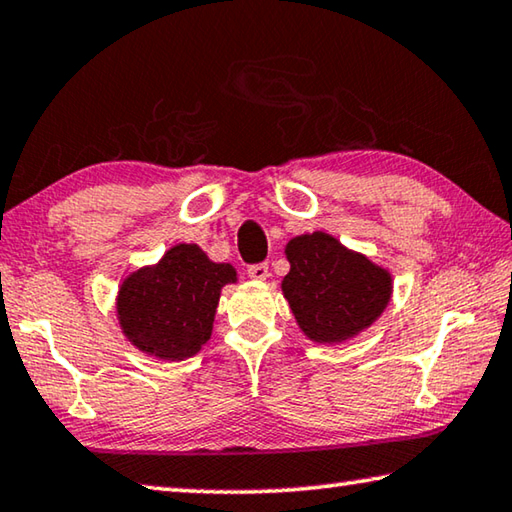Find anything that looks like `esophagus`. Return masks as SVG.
I'll return each instance as SVG.
<instances>
[{"label": "esophagus", "instance_id": "1", "mask_svg": "<svg viewBox=\"0 0 512 512\" xmlns=\"http://www.w3.org/2000/svg\"><path fill=\"white\" fill-rule=\"evenodd\" d=\"M247 272H249L251 279L265 281L267 276H270V267H267V263H256V265H249Z\"/></svg>", "mask_w": 512, "mask_h": 512}]
</instances>
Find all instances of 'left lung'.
Listing matches in <instances>:
<instances>
[{"label":"left lung","mask_w":512,"mask_h":512,"mask_svg":"<svg viewBox=\"0 0 512 512\" xmlns=\"http://www.w3.org/2000/svg\"><path fill=\"white\" fill-rule=\"evenodd\" d=\"M290 272L281 283L299 329L335 345L376 322L392 295V276L370 258L315 231L288 242Z\"/></svg>","instance_id":"left-lung-1"}]
</instances>
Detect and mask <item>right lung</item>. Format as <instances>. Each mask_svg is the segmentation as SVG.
Wrapping results in <instances>:
<instances>
[{
    "label": "right lung",
    "mask_w": 512,
    "mask_h": 512,
    "mask_svg": "<svg viewBox=\"0 0 512 512\" xmlns=\"http://www.w3.org/2000/svg\"><path fill=\"white\" fill-rule=\"evenodd\" d=\"M236 283L229 263H213L197 245H177L158 261L124 279L117 317L131 345L149 356H195L213 331L217 301Z\"/></svg>",
    "instance_id": "add662e5"
}]
</instances>
